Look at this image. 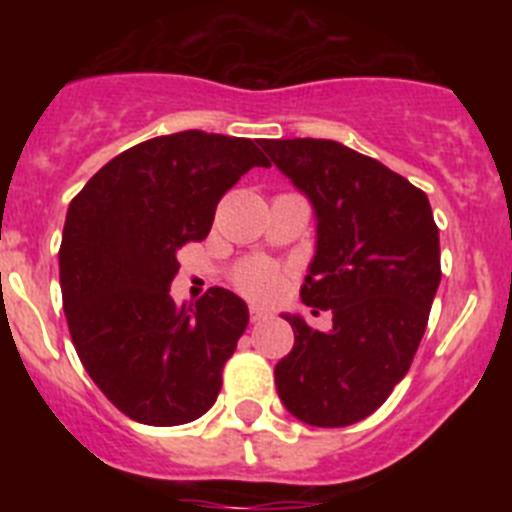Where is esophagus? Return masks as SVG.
<instances>
[{"mask_svg":"<svg viewBox=\"0 0 512 512\" xmlns=\"http://www.w3.org/2000/svg\"><path fill=\"white\" fill-rule=\"evenodd\" d=\"M248 315H251V323H261V320L269 318V310H264V307H259V305H251Z\"/></svg>","mask_w":512,"mask_h":512,"instance_id":"obj_1","label":"esophagus"}]
</instances>
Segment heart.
Returning <instances> with one entry per match:
<instances>
[{
    "instance_id": "obj_1",
    "label": "heart",
    "mask_w": 512,
    "mask_h": 512,
    "mask_svg": "<svg viewBox=\"0 0 512 512\" xmlns=\"http://www.w3.org/2000/svg\"><path fill=\"white\" fill-rule=\"evenodd\" d=\"M233 282L243 295L256 297V300H269L282 287V274L269 261H246V264L235 269Z\"/></svg>"
}]
</instances>
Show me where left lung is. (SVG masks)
Masks as SVG:
<instances>
[{"instance_id": "1", "label": "left lung", "mask_w": 512, "mask_h": 512, "mask_svg": "<svg viewBox=\"0 0 512 512\" xmlns=\"http://www.w3.org/2000/svg\"><path fill=\"white\" fill-rule=\"evenodd\" d=\"M269 161L315 212L302 302L333 312L320 333L284 312L295 346L274 369L279 400L318 428L354 425L408 374L441 282L431 202L377 158L338 140H264Z\"/></svg>"}]
</instances>
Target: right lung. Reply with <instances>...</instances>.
Wrapping results in <instances>:
<instances>
[{
	"instance_id": "right-lung-1",
	"label": "right lung",
	"mask_w": 512,
	"mask_h": 512,
	"mask_svg": "<svg viewBox=\"0 0 512 512\" xmlns=\"http://www.w3.org/2000/svg\"><path fill=\"white\" fill-rule=\"evenodd\" d=\"M253 166L251 138L184 130L122 151L71 200L58 269L81 364L117 410L146 425L192 423L215 405L248 305L212 287L171 300L184 243L207 238L215 207Z\"/></svg>"
}]
</instances>
